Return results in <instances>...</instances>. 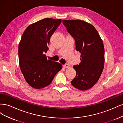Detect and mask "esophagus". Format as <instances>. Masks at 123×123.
<instances>
[{"instance_id":"34e87169","label":"esophagus","mask_w":123,"mask_h":123,"mask_svg":"<svg viewBox=\"0 0 123 123\" xmlns=\"http://www.w3.org/2000/svg\"><path fill=\"white\" fill-rule=\"evenodd\" d=\"M63 67H64L65 68H67L69 67V65L67 64H66L64 65H63Z\"/></svg>"}]
</instances>
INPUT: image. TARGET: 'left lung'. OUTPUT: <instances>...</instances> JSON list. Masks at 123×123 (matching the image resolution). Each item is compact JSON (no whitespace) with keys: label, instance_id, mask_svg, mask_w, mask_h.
<instances>
[{"label":"left lung","instance_id":"left-lung-1","mask_svg":"<svg viewBox=\"0 0 123 123\" xmlns=\"http://www.w3.org/2000/svg\"><path fill=\"white\" fill-rule=\"evenodd\" d=\"M67 30L75 42V49L80 53V62L73 66L76 74L71 84L76 89L86 90L97 83L105 62L103 40L92 25L81 20H63Z\"/></svg>","mask_w":123,"mask_h":123}]
</instances>
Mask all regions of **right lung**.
<instances>
[{"label":"right lung","mask_w":123,"mask_h":123,"mask_svg":"<svg viewBox=\"0 0 123 123\" xmlns=\"http://www.w3.org/2000/svg\"><path fill=\"white\" fill-rule=\"evenodd\" d=\"M62 19L44 18L29 25L21 36L18 46L21 71L28 84L35 89L49 85L62 65L48 60L47 45Z\"/></svg>","instance_id":"add662e5"}]
</instances>
